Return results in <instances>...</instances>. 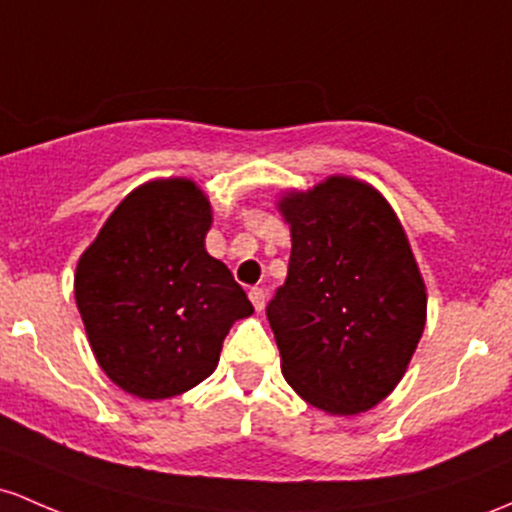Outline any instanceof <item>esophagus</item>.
<instances>
[{"instance_id": "34e87169", "label": "esophagus", "mask_w": 512, "mask_h": 512, "mask_svg": "<svg viewBox=\"0 0 512 512\" xmlns=\"http://www.w3.org/2000/svg\"><path fill=\"white\" fill-rule=\"evenodd\" d=\"M250 301H252V306H255V311H265L267 291L260 289V286H252V289H250Z\"/></svg>"}]
</instances>
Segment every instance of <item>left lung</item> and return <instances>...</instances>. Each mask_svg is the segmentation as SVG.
<instances>
[{
	"mask_svg": "<svg viewBox=\"0 0 512 512\" xmlns=\"http://www.w3.org/2000/svg\"><path fill=\"white\" fill-rule=\"evenodd\" d=\"M279 211L291 257L267 320L284 379L325 413L369 411L406 374L428 311L401 221L374 187L340 174L282 196Z\"/></svg>",
	"mask_w": 512,
	"mask_h": 512,
	"instance_id": "1",
	"label": "left lung"
}]
</instances>
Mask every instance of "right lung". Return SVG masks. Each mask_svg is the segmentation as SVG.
Masks as SVG:
<instances>
[{"mask_svg": "<svg viewBox=\"0 0 512 512\" xmlns=\"http://www.w3.org/2000/svg\"><path fill=\"white\" fill-rule=\"evenodd\" d=\"M211 204L184 177L133 189L82 252L75 301L104 374L148 401L194 389L216 369L243 286L206 252Z\"/></svg>", "mask_w": 512, "mask_h": 512, "instance_id": "right-lung-1", "label": "right lung"}]
</instances>
